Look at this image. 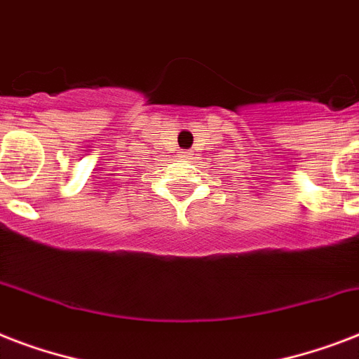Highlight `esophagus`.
Returning <instances> with one entry per match:
<instances>
[{"label": "esophagus", "instance_id": "34e87169", "mask_svg": "<svg viewBox=\"0 0 359 359\" xmlns=\"http://www.w3.org/2000/svg\"><path fill=\"white\" fill-rule=\"evenodd\" d=\"M180 158H190V151H180Z\"/></svg>", "mask_w": 359, "mask_h": 359}]
</instances>
